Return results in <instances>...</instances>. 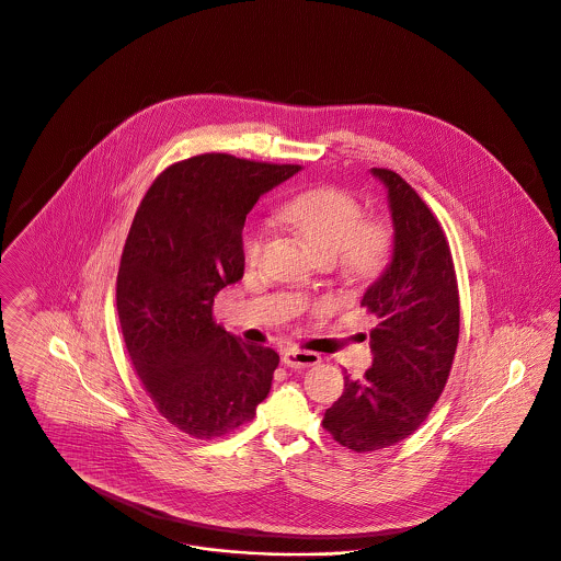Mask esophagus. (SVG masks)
I'll list each match as a JSON object with an SVG mask.
<instances>
[{"label":"esophagus","mask_w":561,"mask_h":561,"mask_svg":"<svg viewBox=\"0 0 561 561\" xmlns=\"http://www.w3.org/2000/svg\"><path fill=\"white\" fill-rule=\"evenodd\" d=\"M282 360L286 367H293V369H307V367H313L320 363V356L316 352H307V350H286L282 354Z\"/></svg>","instance_id":"1"}]
</instances>
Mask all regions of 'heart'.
Here are the masks:
<instances>
[{
  "instance_id": "b5f03b06",
  "label": "heart",
  "mask_w": 561,
  "mask_h": 561,
  "mask_svg": "<svg viewBox=\"0 0 561 561\" xmlns=\"http://www.w3.org/2000/svg\"><path fill=\"white\" fill-rule=\"evenodd\" d=\"M279 219L293 228L318 260H337L347 277L376 275L390 254L392 234L387 221L363 217L360 203L342 187H313L293 196L279 209ZM266 243V226L250 224L241 234V254L256 264Z\"/></svg>"
}]
</instances>
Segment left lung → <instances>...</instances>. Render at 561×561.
<instances>
[{"instance_id":"left-lung-1","label":"left lung","mask_w":561,"mask_h":561,"mask_svg":"<svg viewBox=\"0 0 561 561\" xmlns=\"http://www.w3.org/2000/svg\"><path fill=\"white\" fill-rule=\"evenodd\" d=\"M388 190L392 259L360 305L378 318L369 333L374 365L344 378L322 427L345 448L371 453L416 432L446 387L459 342V290L448 239L416 190L371 169Z\"/></svg>"}]
</instances>
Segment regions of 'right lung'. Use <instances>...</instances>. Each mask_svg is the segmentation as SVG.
<instances>
[{"label": "right lung", "instance_id": "obj_1", "mask_svg": "<svg viewBox=\"0 0 561 561\" xmlns=\"http://www.w3.org/2000/svg\"><path fill=\"white\" fill-rule=\"evenodd\" d=\"M299 171L228 153L194 156L151 183L129 226L117 275L124 342L158 412L192 437L239 430L271 390L279 354L224 331L211 307L243 277L245 216Z\"/></svg>", "mask_w": 561, "mask_h": 561}]
</instances>
